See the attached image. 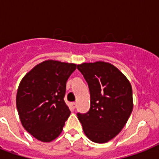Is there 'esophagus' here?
Here are the masks:
<instances>
[{
    "mask_svg": "<svg viewBox=\"0 0 159 159\" xmlns=\"http://www.w3.org/2000/svg\"><path fill=\"white\" fill-rule=\"evenodd\" d=\"M71 106H72V109H75V108H76V106H77V103H75V102H72V103H71Z\"/></svg>",
    "mask_w": 159,
    "mask_h": 159,
    "instance_id": "1",
    "label": "esophagus"
}]
</instances>
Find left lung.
<instances>
[{
  "label": "left lung",
  "mask_w": 159,
  "mask_h": 159,
  "mask_svg": "<svg viewBox=\"0 0 159 159\" xmlns=\"http://www.w3.org/2000/svg\"><path fill=\"white\" fill-rule=\"evenodd\" d=\"M77 69L87 81L91 96L90 111L78 113L77 118L90 140L106 143L122 130L133 111L130 82L110 62H83Z\"/></svg>",
  "instance_id": "1"
}]
</instances>
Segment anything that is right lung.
<instances>
[{
    "label": "right lung",
    "mask_w": 159,
    "mask_h": 159,
    "mask_svg": "<svg viewBox=\"0 0 159 159\" xmlns=\"http://www.w3.org/2000/svg\"><path fill=\"white\" fill-rule=\"evenodd\" d=\"M76 68L75 63L45 60L20 81L16 94L20 120L38 140L51 142L62 133L71 113L63 99L66 83Z\"/></svg>",
    "instance_id": "add662e5"
}]
</instances>
